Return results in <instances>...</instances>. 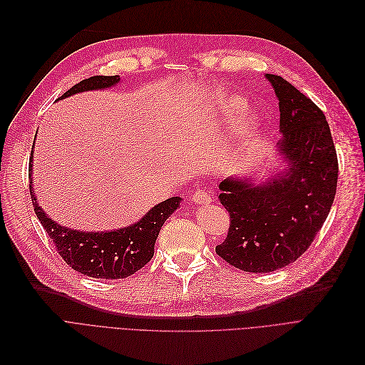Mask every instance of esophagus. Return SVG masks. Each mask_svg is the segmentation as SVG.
<instances>
[{
	"mask_svg": "<svg viewBox=\"0 0 365 365\" xmlns=\"http://www.w3.org/2000/svg\"><path fill=\"white\" fill-rule=\"evenodd\" d=\"M192 199H193L195 203H199V205H205V203L212 202V196L210 193H206L205 190H197V192L193 193Z\"/></svg>",
	"mask_w": 365,
	"mask_h": 365,
	"instance_id": "obj_1",
	"label": "esophagus"
}]
</instances>
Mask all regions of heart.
Instances as JSON below:
<instances>
[{
    "label": "heart",
    "instance_id": "1",
    "mask_svg": "<svg viewBox=\"0 0 365 365\" xmlns=\"http://www.w3.org/2000/svg\"><path fill=\"white\" fill-rule=\"evenodd\" d=\"M245 107H247V103H245L244 99H242V98H232L227 102V107H225V111H227V114H230L233 117H237V115L245 113Z\"/></svg>",
    "mask_w": 365,
    "mask_h": 365
}]
</instances>
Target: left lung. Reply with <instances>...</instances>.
Masks as SVG:
<instances>
[{"label": "left lung", "instance_id": "1", "mask_svg": "<svg viewBox=\"0 0 365 365\" xmlns=\"http://www.w3.org/2000/svg\"><path fill=\"white\" fill-rule=\"evenodd\" d=\"M279 99V150L289 169L255 185L248 180L220 182V202L230 227L217 254L252 273L274 272L304 254L334 202L339 162L322 110L279 76L266 74Z\"/></svg>", "mask_w": 365, "mask_h": 365}]
</instances>
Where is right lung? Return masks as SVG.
Segmentation results:
<instances>
[{
  "instance_id": "1",
  "label": "right lung",
  "mask_w": 365,
  "mask_h": 365,
  "mask_svg": "<svg viewBox=\"0 0 365 365\" xmlns=\"http://www.w3.org/2000/svg\"><path fill=\"white\" fill-rule=\"evenodd\" d=\"M120 81L118 76H93L81 80L59 99L71 96L84 91L106 89ZM32 153L29 159V180L32 172ZM29 193L40 222L46 229L48 237L53 240L58 254L63 262L74 270L103 279H121L143 269L154 254V244L159 232L169 215L177 211L181 197H170L155 205L140 221L125 229L113 232H78L59 225L41 210L37 197L32 192V180Z\"/></svg>"
}]
</instances>
